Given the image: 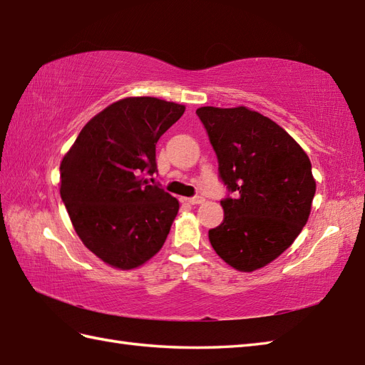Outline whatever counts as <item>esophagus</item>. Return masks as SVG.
I'll return each mask as SVG.
<instances>
[{
  "instance_id": "1",
  "label": "esophagus",
  "mask_w": 365,
  "mask_h": 365,
  "mask_svg": "<svg viewBox=\"0 0 365 365\" xmlns=\"http://www.w3.org/2000/svg\"><path fill=\"white\" fill-rule=\"evenodd\" d=\"M204 200L205 199L202 196H195V197H187V199H185V202H188L191 205H197V204H202Z\"/></svg>"
}]
</instances>
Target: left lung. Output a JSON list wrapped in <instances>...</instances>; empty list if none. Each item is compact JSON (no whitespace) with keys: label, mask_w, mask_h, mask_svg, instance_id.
Segmentation results:
<instances>
[{"label":"left lung","mask_w":365,"mask_h":365,"mask_svg":"<svg viewBox=\"0 0 365 365\" xmlns=\"http://www.w3.org/2000/svg\"><path fill=\"white\" fill-rule=\"evenodd\" d=\"M196 114L229 191L221 200L224 220L208 240L224 262L250 273L279 257L306 226L315 196L311 160L257 111L202 106Z\"/></svg>","instance_id":"left-lung-1"}]
</instances>
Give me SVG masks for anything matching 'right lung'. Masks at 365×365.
<instances>
[{
    "instance_id": "add662e5",
    "label": "right lung",
    "mask_w": 365,
    "mask_h": 365,
    "mask_svg": "<svg viewBox=\"0 0 365 365\" xmlns=\"http://www.w3.org/2000/svg\"><path fill=\"white\" fill-rule=\"evenodd\" d=\"M185 113L183 105L128 97L80 131L61 163V199L84 246L108 265L131 269L165 245L178 200L147 180L155 147Z\"/></svg>"
}]
</instances>
